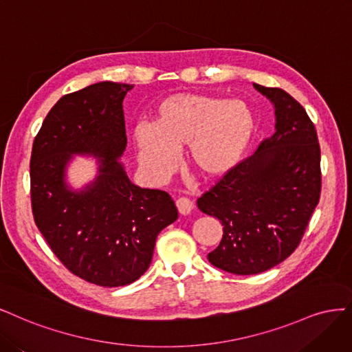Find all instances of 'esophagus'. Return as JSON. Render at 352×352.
I'll list each match as a JSON object with an SVG mask.
<instances>
[{
  "label": "esophagus",
  "mask_w": 352,
  "mask_h": 352,
  "mask_svg": "<svg viewBox=\"0 0 352 352\" xmlns=\"http://www.w3.org/2000/svg\"><path fill=\"white\" fill-rule=\"evenodd\" d=\"M177 208L181 214H188L192 210V208H195V205H192V201L190 199L179 197L177 200Z\"/></svg>",
  "instance_id": "esophagus-1"
}]
</instances>
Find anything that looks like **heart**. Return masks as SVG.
I'll return each instance as SVG.
<instances>
[{
    "instance_id": "1",
    "label": "heart",
    "mask_w": 352,
    "mask_h": 352,
    "mask_svg": "<svg viewBox=\"0 0 352 352\" xmlns=\"http://www.w3.org/2000/svg\"><path fill=\"white\" fill-rule=\"evenodd\" d=\"M253 127L252 111L240 99L175 94L160 102L153 121L135 124L133 140L143 173L164 183L184 146L188 165L200 175L228 171L245 151Z\"/></svg>"
}]
</instances>
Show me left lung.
<instances>
[{
  "label": "left lung",
  "instance_id": "obj_1",
  "mask_svg": "<svg viewBox=\"0 0 352 352\" xmlns=\"http://www.w3.org/2000/svg\"><path fill=\"white\" fill-rule=\"evenodd\" d=\"M275 109V133L197 199L223 225L209 262L256 275L289 257L319 203L320 146L307 112L285 90L253 83Z\"/></svg>",
  "mask_w": 352,
  "mask_h": 352
}]
</instances>
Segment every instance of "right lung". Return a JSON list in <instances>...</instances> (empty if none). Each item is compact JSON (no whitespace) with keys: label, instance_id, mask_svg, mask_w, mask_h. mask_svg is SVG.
Masks as SVG:
<instances>
[{"label":"right lung","instance_id":"add662e5","mask_svg":"<svg viewBox=\"0 0 352 352\" xmlns=\"http://www.w3.org/2000/svg\"><path fill=\"white\" fill-rule=\"evenodd\" d=\"M133 85L99 82L63 96L48 112L30 157L36 226L74 275L100 287H122L149 269L156 236L178 218L162 190L133 184L121 156L127 135L122 100ZM74 155L97 160L82 189L66 183Z\"/></svg>","mask_w":352,"mask_h":352}]
</instances>
